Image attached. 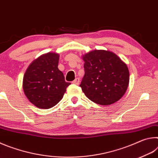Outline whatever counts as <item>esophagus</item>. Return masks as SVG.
Masks as SVG:
<instances>
[{
    "mask_svg": "<svg viewBox=\"0 0 158 158\" xmlns=\"http://www.w3.org/2000/svg\"><path fill=\"white\" fill-rule=\"evenodd\" d=\"M79 82H80V79H79V78H76V79H74V81H73V84H76V85H79Z\"/></svg>",
    "mask_w": 158,
    "mask_h": 158,
    "instance_id": "1",
    "label": "esophagus"
}]
</instances>
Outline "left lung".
Instances as JSON below:
<instances>
[{"instance_id":"left-lung-1","label":"left lung","mask_w":158,"mask_h":158,"mask_svg":"<svg viewBox=\"0 0 158 158\" xmlns=\"http://www.w3.org/2000/svg\"><path fill=\"white\" fill-rule=\"evenodd\" d=\"M85 74L80 87L85 96L101 105L118 101L126 92L129 69L114 53L94 50L83 56Z\"/></svg>"}]
</instances>
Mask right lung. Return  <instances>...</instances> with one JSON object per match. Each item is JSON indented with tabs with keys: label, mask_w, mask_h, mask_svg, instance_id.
<instances>
[{
	"label": "right lung",
	"mask_w": 158,
	"mask_h": 158,
	"mask_svg": "<svg viewBox=\"0 0 158 158\" xmlns=\"http://www.w3.org/2000/svg\"><path fill=\"white\" fill-rule=\"evenodd\" d=\"M59 54L49 52L33 60L23 79V89L28 100L40 109L54 106L71 84L65 81L58 68Z\"/></svg>",
	"instance_id": "right-lung-1"
}]
</instances>
